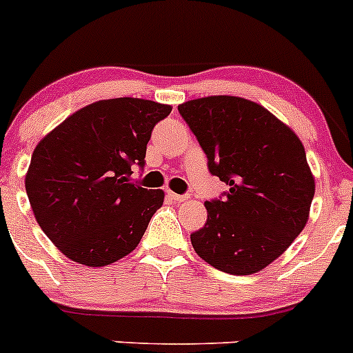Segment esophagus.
<instances>
[{
	"label": "esophagus",
	"mask_w": 353,
	"mask_h": 353,
	"mask_svg": "<svg viewBox=\"0 0 353 353\" xmlns=\"http://www.w3.org/2000/svg\"><path fill=\"white\" fill-rule=\"evenodd\" d=\"M167 194H169L170 199H174V201H177V203H184V201H188V199H190L188 194H177V193H172V191H169Z\"/></svg>",
	"instance_id": "1"
}]
</instances>
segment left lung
Masks as SVG:
<instances>
[{
    "label": "left lung",
    "instance_id": "8db88e82",
    "mask_svg": "<svg viewBox=\"0 0 353 353\" xmlns=\"http://www.w3.org/2000/svg\"><path fill=\"white\" fill-rule=\"evenodd\" d=\"M177 109L210 172L230 186L223 199L205 203V227L191 234L194 251L230 275L261 272L309 220L316 184L304 145L268 109L243 97L212 95Z\"/></svg>",
    "mask_w": 353,
    "mask_h": 353
}]
</instances>
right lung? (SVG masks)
Returning a JSON list of instances; mask_svg holds the SVG:
<instances>
[{"label":"right lung","instance_id":"obj_1","mask_svg":"<svg viewBox=\"0 0 353 353\" xmlns=\"http://www.w3.org/2000/svg\"><path fill=\"white\" fill-rule=\"evenodd\" d=\"M170 110L145 99L99 101L39 141L25 190L37 223L66 258L99 268L140 243L165 194L131 183V167L143 165L152 130Z\"/></svg>","mask_w":353,"mask_h":353}]
</instances>
